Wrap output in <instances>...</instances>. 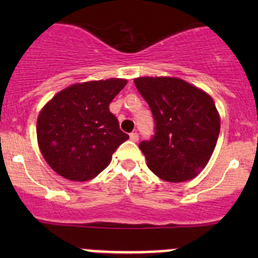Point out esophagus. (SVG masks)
I'll list each match as a JSON object with an SVG mask.
<instances>
[{
    "label": "esophagus",
    "instance_id": "obj_1",
    "mask_svg": "<svg viewBox=\"0 0 258 258\" xmlns=\"http://www.w3.org/2000/svg\"><path fill=\"white\" fill-rule=\"evenodd\" d=\"M130 139H131V141L137 142L139 141V134H136V132H132V134L130 135Z\"/></svg>",
    "mask_w": 258,
    "mask_h": 258
}]
</instances>
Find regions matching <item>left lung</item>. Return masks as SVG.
Returning <instances> with one entry per match:
<instances>
[{"label": "left lung", "instance_id": "1", "mask_svg": "<svg viewBox=\"0 0 258 258\" xmlns=\"http://www.w3.org/2000/svg\"><path fill=\"white\" fill-rule=\"evenodd\" d=\"M135 85L156 123L152 140L140 144L148 168L172 183L195 178L209 163L220 135L212 97L177 77H137Z\"/></svg>", "mask_w": 258, "mask_h": 258}]
</instances>
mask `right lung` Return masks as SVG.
<instances>
[{
	"label": "right lung",
	"instance_id": "1",
	"mask_svg": "<svg viewBox=\"0 0 258 258\" xmlns=\"http://www.w3.org/2000/svg\"><path fill=\"white\" fill-rule=\"evenodd\" d=\"M126 79L74 83L40 111L37 142L49 167L71 181H90L102 172L119 145L128 140L110 112Z\"/></svg>",
	"mask_w": 258,
	"mask_h": 258
}]
</instances>
